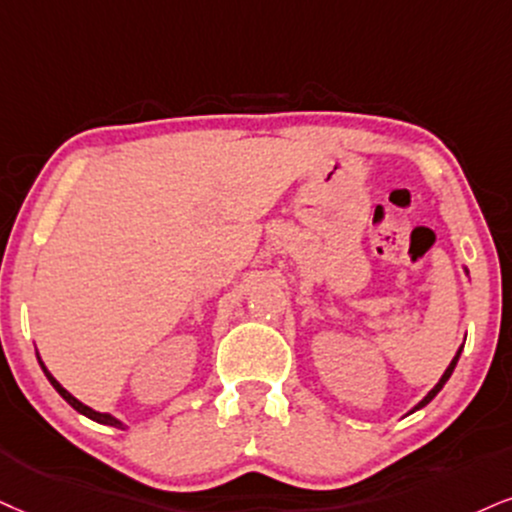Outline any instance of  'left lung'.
<instances>
[{"label":"left lung","instance_id":"1","mask_svg":"<svg viewBox=\"0 0 512 512\" xmlns=\"http://www.w3.org/2000/svg\"><path fill=\"white\" fill-rule=\"evenodd\" d=\"M460 351H463V346H460V349H458V353H456V356H453V361H451V365H449V368H446V372H444V375H441V380L437 382V387H434V389L430 391V394H427V396H425V399H422V401L418 403V406H415L413 410H420L422 406H427V403H430V401L434 399V396H437V394H439V391H441V387H444V384H446V382H449L451 372H453V368H456V363H458V358H460ZM413 410H410V413H413Z\"/></svg>","mask_w":512,"mask_h":512}]
</instances>
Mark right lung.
Here are the masks:
<instances>
[{
  "mask_svg": "<svg viewBox=\"0 0 512 512\" xmlns=\"http://www.w3.org/2000/svg\"><path fill=\"white\" fill-rule=\"evenodd\" d=\"M37 361H40V353H37ZM40 365H42L44 375H47V380H49V382H52V387H54L56 391H59V394L63 396V399H66L68 403H71V406H73L75 410H78V413H82V415H87V418H90V420H94V422H102V425H111V427H121V430H125V427H123V422H118L116 418H113V415H109V413H97V410H92L90 406H85V403H80L78 399H75V396H71V394H68V391H66V389H63L59 382H56V380H54V377H52V372H49L47 368H44V363H42V361H40Z\"/></svg>",
  "mask_w": 512,
  "mask_h": 512,
  "instance_id": "1",
  "label": "right lung"
}]
</instances>
